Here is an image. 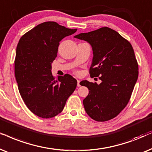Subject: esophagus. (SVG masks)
<instances>
[{"label":"esophagus","mask_w":152,"mask_h":152,"mask_svg":"<svg viewBox=\"0 0 152 152\" xmlns=\"http://www.w3.org/2000/svg\"><path fill=\"white\" fill-rule=\"evenodd\" d=\"M80 80H77V86H78V87H80Z\"/></svg>","instance_id":"34e87169"}]
</instances>
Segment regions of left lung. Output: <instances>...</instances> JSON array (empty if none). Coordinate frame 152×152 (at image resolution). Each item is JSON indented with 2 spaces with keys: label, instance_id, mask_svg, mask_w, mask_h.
Wrapping results in <instances>:
<instances>
[{
  "label": "left lung",
  "instance_id": "8db88e82",
  "mask_svg": "<svg viewBox=\"0 0 152 152\" xmlns=\"http://www.w3.org/2000/svg\"><path fill=\"white\" fill-rule=\"evenodd\" d=\"M75 38L90 44L93 58L90 76L98 77L100 84L82 80L89 94L83 100L87 114L97 122H106L120 114L129 102L138 77V64L134 50L126 39L108 27Z\"/></svg>",
  "mask_w": 152,
  "mask_h": 152
}]
</instances>
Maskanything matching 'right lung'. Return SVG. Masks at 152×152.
<instances>
[{"instance_id":"right-lung-1","label":"right lung","mask_w":152,"mask_h":152,"mask_svg":"<svg viewBox=\"0 0 152 152\" xmlns=\"http://www.w3.org/2000/svg\"><path fill=\"white\" fill-rule=\"evenodd\" d=\"M77 29L54 21L40 23L20 39L15 60V77L20 94L28 109L42 118H51L63 110L77 80L69 74L53 77L51 64L60 42Z\"/></svg>"}]
</instances>
